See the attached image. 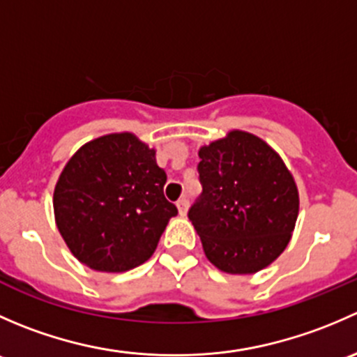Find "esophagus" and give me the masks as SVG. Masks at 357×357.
Wrapping results in <instances>:
<instances>
[{"label":"esophagus","mask_w":357,"mask_h":357,"mask_svg":"<svg viewBox=\"0 0 357 357\" xmlns=\"http://www.w3.org/2000/svg\"><path fill=\"white\" fill-rule=\"evenodd\" d=\"M178 211H179V214L181 215H185L186 212H188V205H190V200L186 199V197H181V199L178 200Z\"/></svg>","instance_id":"34e87169"}]
</instances>
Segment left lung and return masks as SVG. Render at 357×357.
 I'll use <instances>...</instances> for the list:
<instances>
[{"label":"left lung","instance_id":"left-lung-1","mask_svg":"<svg viewBox=\"0 0 357 357\" xmlns=\"http://www.w3.org/2000/svg\"><path fill=\"white\" fill-rule=\"evenodd\" d=\"M202 193L188 218L208 261L225 273L250 275L289 245L298 193L278 153L257 136L231 131L199 152Z\"/></svg>","mask_w":357,"mask_h":357}]
</instances>
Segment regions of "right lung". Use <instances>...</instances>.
Masks as SVG:
<instances>
[{"instance_id": "right-lung-1", "label": "right lung", "mask_w": 357, "mask_h": 357, "mask_svg": "<svg viewBox=\"0 0 357 357\" xmlns=\"http://www.w3.org/2000/svg\"><path fill=\"white\" fill-rule=\"evenodd\" d=\"M167 174L131 132L86 143L53 193L56 226L72 254L96 271H128L155 252L178 208L164 197Z\"/></svg>"}]
</instances>
